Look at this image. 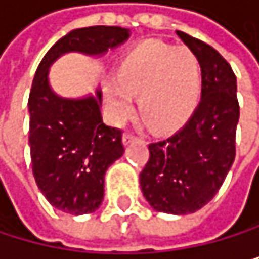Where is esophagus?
<instances>
[{"label":"esophagus","instance_id":"obj_1","mask_svg":"<svg viewBox=\"0 0 259 259\" xmlns=\"http://www.w3.org/2000/svg\"><path fill=\"white\" fill-rule=\"evenodd\" d=\"M137 140V137L134 135V134H131V132H127L124 137H122V141H124V144H131V143H134Z\"/></svg>","mask_w":259,"mask_h":259}]
</instances>
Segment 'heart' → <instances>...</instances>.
<instances>
[{
  "mask_svg": "<svg viewBox=\"0 0 259 259\" xmlns=\"http://www.w3.org/2000/svg\"><path fill=\"white\" fill-rule=\"evenodd\" d=\"M200 92V63L188 48L146 41L125 54L116 79L105 82V102L116 119L132 110V95H140L143 119L154 128L182 121Z\"/></svg>",
  "mask_w": 259,
  "mask_h": 259,
  "instance_id": "1",
  "label": "heart"
}]
</instances>
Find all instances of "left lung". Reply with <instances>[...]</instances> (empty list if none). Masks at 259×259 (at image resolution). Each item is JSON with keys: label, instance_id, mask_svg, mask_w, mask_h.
<instances>
[{"label": "left lung", "instance_id": "1", "mask_svg": "<svg viewBox=\"0 0 259 259\" xmlns=\"http://www.w3.org/2000/svg\"><path fill=\"white\" fill-rule=\"evenodd\" d=\"M177 35L200 63L202 98L180 128L149 144L140 185L154 210L190 214L216 196L235 161L239 104L230 63L202 40Z\"/></svg>", "mask_w": 259, "mask_h": 259}]
</instances>
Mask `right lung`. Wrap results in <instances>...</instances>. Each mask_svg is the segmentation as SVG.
<instances>
[{
    "instance_id": "obj_1",
    "label": "right lung",
    "mask_w": 259,
    "mask_h": 259,
    "mask_svg": "<svg viewBox=\"0 0 259 259\" xmlns=\"http://www.w3.org/2000/svg\"><path fill=\"white\" fill-rule=\"evenodd\" d=\"M131 37L119 26H90L68 32L41 59L29 95V146L38 190L68 214L93 213L104 200L105 171L122 154V132L105 125L101 92L82 99L60 98L48 73L65 53L102 56Z\"/></svg>"
}]
</instances>
